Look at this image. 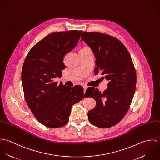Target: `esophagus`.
I'll list each match as a JSON object with an SVG mask.
<instances>
[{"label": "esophagus", "instance_id": "esophagus-1", "mask_svg": "<svg viewBox=\"0 0 160 160\" xmlns=\"http://www.w3.org/2000/svg\"><path fill=\"white\" fill-rule=\"evenodd\" d=\"M83 88H84V93H85L86 92V89H87V87L86 86H83Z\"/></svg>", "mask_w": 160, "mask_h": 160}]
</instances>
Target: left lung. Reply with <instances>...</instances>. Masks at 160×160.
<instances>
[{
  "instance_id": "obj_1",
  "label": "left lung",
  "mask_w": 160,
  "mask_h": 160,
  "mask_svg": "<svg viewBox=\"0 0 160 160\" xmlns=\"http://www.w3.org/2000/svg\"><path fill=\"white\" fill-rule=\"evenodd\" d=\"M82 41L95 57V74L100 73L108 81L103 92L95 88L86 90L85 96L96 101L95 107L88 113V119L97 127L110 128L124 118L132 102L137 81L135 68L127 48L116 38L100 32H83Z\"/></svg>"
}]
</instances>
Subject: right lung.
Here are the masks:
<instances>
[{
    "instance_id": "right-lung-1",
    "label": "right lung",
    "mask_w": 160,
    "mask_h": 160,
    "mask_svg": "<svg viewBox=\"0 0 160 160\" xmlns=\"http://www.w3.org/2000/svg\"><path fill=\"white\" fill-rule=\"evenodd\" d=\"M82 32L72 30L50 34L25 58L22 72L25 100L38 121L46 127L65 126L72 106L84 98L82 86L68 87L54 81L62 77L64 57L77 45Z\"/></svg>"
}]
</instances>
